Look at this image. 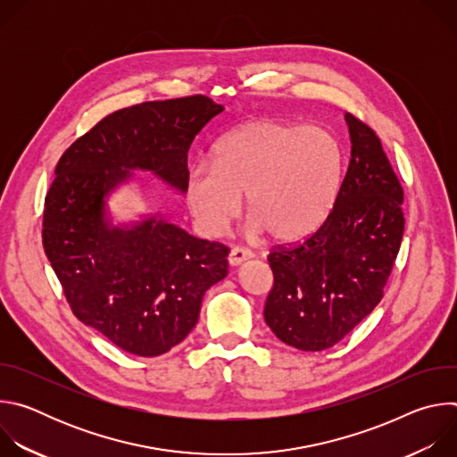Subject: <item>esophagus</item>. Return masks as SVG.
Returning <instances> with one entry per match:
<instances>
[{
	"label": "esophagus",
	"mask_w": 457,
	"mask_h": 457,
	"mask_svg": "<svg viewBox=\"0 0 457 457\" xmlns=\"http://www.w3.org/2000/svg\"><path fill=\"white\" fill-rule=\"evenodd\" d=\"M253 256V253L249 249H244V247H233L228 254V262L231 268H237L240 266L242 262H245V260H249Z\"/></svg>",
	"instance_id": "34e87169"
}]
</instances>
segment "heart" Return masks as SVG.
Returning a JSON list of instances; mask_svg holds the SVG:
<instances>
[{
  "instance_id": "b5f03b06",
  "label": "heart",
  "mask_w": 457,
  "mask_h": 457,
  "mask_svg": "<svg viewBox=\"0 0 457 457\" xmlns=\"http://www.w3.org/2000/svg\"><path fill=\"white\" fill-rule=\"evenodd\" d=\"M344 150L321 126L254 117L222 136L212 164L186 175L189 212L210 237H219L245 199L251 235L277 242L311 235L329 215L342 184Z\"/></svg>"
}]
</instances>
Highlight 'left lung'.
<instances>
[{"label":"left lung","instance_id":"1","mask_svg":"<svg viewBox=\"0 0 457 457\" xmlns=\"http://www.w3.org/2000/svg\"><path fill=\"white\" fill-rule=\"evenodd\" d=\"M351 161L335 206L307 240L270 253L264 320L284 344H338L383 296L403 238V189L369 126L345 113Z\"/></svg>","mask_w":457,"mask_h":457}]
</instances>
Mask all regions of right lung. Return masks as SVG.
Listing matches in <instances>:
<instances>
[{"instance_id": "obj_1", "label": "right lung", "mask_w": 457, "mask_h": 457, "mask_svg": "<svg viewBox=\"0 0 457 457\" xmlns=\"http://www.w3.org/2000/svg\"><path fill=\"white\" fill-rule=\"evenodd\" d=\"M220 112L204 96L122 108L55 166L43 213L46 258L74 314L129 354L161 356L189 335L204 293L228 275L229 249L189 235L162 210L117 220L110 199L136 171L184 195L187 150Z\"/></svg>"}]
</instances>
